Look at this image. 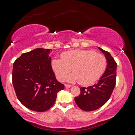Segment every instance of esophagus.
<instances>
[{"label": "esophagus", "instance_id": "34e87169", "mask_svg": "<svg viewBox=\"0 0 135 135\" xmlns=\"http://www.w3.org/2000/svg\"><path fill=\"white\" fill-rule=\"evenodd\" d=\"M65 87L66 88H70V87H72V85H68V84H65Z\"/></svg>", "mask_w": 135, "mask_h": 135}]
</instances>
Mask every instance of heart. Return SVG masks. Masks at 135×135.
<instances>
[{"label":"heart","instance_id":"1","mask_svg":"<svg viewBox=\"0 0 135 135\" xmlns=\"http://www.w3.org/2000/svg\"><path fill=\"white\" fill-rule=\"evenodd\" d=\"M61 59L54 58L51 67L59 80L66 78L69 82H79L82 85H89L99 79L107 65L104 55L89 50H75L66 51L61 55Z\"/></svg>","mask_w":135,"mask_h":135}]
</instances>
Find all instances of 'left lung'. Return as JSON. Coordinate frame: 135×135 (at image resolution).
Masks as SVG:
<instances>
[{
	"label": "left lung",
	"instance_id": "1",
	"mask_svg": "<svg viewBox=\"0 0 135 135\" xmlns=\"http://www.w3.org/2000/svg\"><path fill=\"white\" fill-rule=\"evenodd\" d=\"M107 61V67L99 80L92 86L81 87L80 94L75 97L79 108L85 111L96 110L109 99L116 85L117 64L109 53L98 47Z\"/></svg>",
	"mask_w": 135,
	"mask_h": 135
}]
</instances>
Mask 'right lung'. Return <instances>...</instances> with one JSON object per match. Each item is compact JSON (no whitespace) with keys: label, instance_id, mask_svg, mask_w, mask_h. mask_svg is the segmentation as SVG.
<instances>
[{"label":"right lung","instance_id":"add662e5","mask_svg":"<svg viewBox=\"0 0 135 135\" xmlns=\"http://www.w3.org/2000/svg\"><path fill=\"white\" fill-rule=\"evenodd\" d=\"M50 49L36 48L14 61L12 84L19 101L27 108L45 112L53 106L64 85L56 80L51 65Z\"/></svg>","mask_w":135,"mask_h":135}]
</instances>
